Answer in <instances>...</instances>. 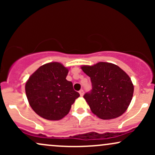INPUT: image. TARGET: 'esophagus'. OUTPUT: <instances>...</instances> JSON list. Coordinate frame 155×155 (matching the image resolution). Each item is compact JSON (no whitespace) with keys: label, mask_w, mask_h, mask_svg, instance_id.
<instances>
[{"label":"esophagus","mask_w":155,"mask_h":155,"mask_svg":"<svg viewBox=\"0 0 155 155\" xmlns=\"http://www.w3.org/2000/svg\"><path fill=\"white\" fill-rule=\"evenodd\" d=\"M79 94L81 96H83L84 95V90H79Z\"/></svg>","instance_id":"obj_1"}]
</instances>
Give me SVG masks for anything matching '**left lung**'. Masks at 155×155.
Wrapping results in <instances>:
<instances>
[{
    "instance_id": "8db88e82",
    "label": "left lung",
    "mask_w": 155,
    "mask_h": 155,
    "mask_svg": "<svg viewBox=\"0 0 155 155\" xmlns=\"http://www.w3.org/2000/svg\"><path fill=\"white\" fill-rule=\"evenodd\" d=\"M81 69L92 82V90L84 95L94 114L102 120L121 116L128 108L133 95L129 76L114 64L100 63Z\"/></svg>"
}]
</instances>
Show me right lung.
Wrapping results in <instances>:
<instances>
[{
  "label": "right lung",
  "instance_id": "1",
  "mask_svg": "<svg viewBox=\"0 0 155 155\" xmlns=\"http://www.w3.org/2000/svg\"><path fill=\"white\" fill-rule=\"evenodd\" d=\"M68 69L53 62L38 68L25 84L30 106L37 114L49 120H59L68 114L79 92L66 76Z\"/></svg>",
  "mask_w": 155,
  "mask_h": 155
}]
</instances>
